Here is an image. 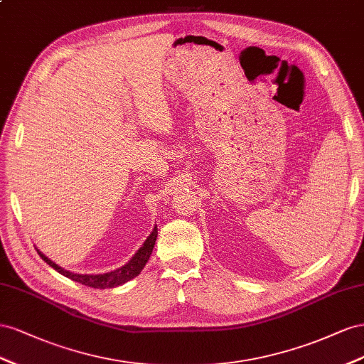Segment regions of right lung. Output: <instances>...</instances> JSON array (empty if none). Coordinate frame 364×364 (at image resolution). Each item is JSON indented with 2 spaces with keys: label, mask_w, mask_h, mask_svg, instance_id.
Listing matches in <instances>:
<instances>
[{
  "label": "right lung",
  "mask_w": 364,
  "mask_h": 364,
  "mask_svg": "<svg viewBox=\"0 0 364 364\" xmlns=\"http://www.w3.org/2000/svg\"><path fill=\"white\" fill-rule=\"evenodd\" d=\"M157 235H159L157 225H154L151 235L146 237V241L143 242V245L139 248L137 253L134 255L127 264L122 265L117 269H112V272L103 273V274H79V273L68 272V269L62 268L58 264H55L43 252L38 250V248H36V252L51 268H55L58 273H60L62 276H65L71 280H75V282H79L82 285L91 287V288H100V289L116 288L119 285L127 284L128 280H131V279H134V277L140 274V272L144 268V265H146V262L149 261V257L152 255L155 241H157Z\"/></svg>",
  "instance_id": "add662e5"
}]
</instances>
